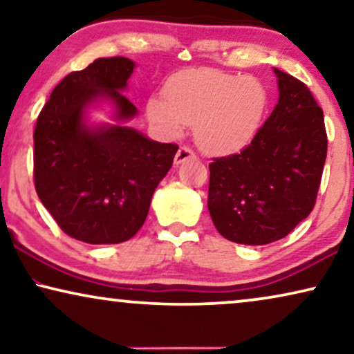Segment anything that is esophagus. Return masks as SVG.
I'll list each match as a JSON object with an SVG mask.
<instances>
[{
    "label": "esophagus",
    "mask_w": 354,
    "mask_h": 354,
    "mask_svg": "<svg viewBox=\"0 0 354 354\" xmlns=\"http://www.w3.org/2000/svg\"><path fill=\"white\" fill-rule=\"evenodd\" d=\"M190 159H196L195 153H193L188 147H180V148H178L177 154H176V158H174V162H176L177 166H178V164H182V162H185V161H190Z\"/></svg>",
    "instance_id": "obj_1"
}]
</instances>
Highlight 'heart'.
<instances>
[{"label": "heart", "mask_w": 354, "mask_h": 354, "mask_svg": "<svg viewBox=\"0 0 354 354\" xmlns=\"http://www.w3.org/2000/svg\"><path fill=\"white\" fill-rule=\"evenodd\" d=\"M268 108V88L254 77L190 69L167 82L166 98L148 100L147 114L166 137H180L185 125H195V142L203 153L232 156L254 142Z\"/></svg>", "instance_id": "b5f03b06"}]
</instances>
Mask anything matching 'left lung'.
I'll return each instance as SVG.
<instances>
[{
  "label": "left lung",
  "instance_id": "left-lung-1",
  "mask_svg": "<svg viewBox=\"0 0 354 354\" xmlns=\"http://www.w3.org/2000/svg\"><path fill=\"white\" fill-rule=\"evenodd\" d=\"M279 101L253 143L209 164L207 209L224 239L268 245L316 203L327 156L324 113L306 85L275 69Z\"/></svg>",
  "mask_w": 354,
  "mask_h": 354
}]
</instances>
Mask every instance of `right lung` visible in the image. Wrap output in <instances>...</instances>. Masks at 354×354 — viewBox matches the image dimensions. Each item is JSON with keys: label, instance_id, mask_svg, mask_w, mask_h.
Masks as SVG:
<instances>
[{"label": "right lung", "instance_id": "1", "mask_svg": "<svg viewBox=\"0 0 354 354\" xmlns=\"http://www.w3.org/2000/svg\"><path fill=\"white\" fill-rule=\"evenodd\" d=\"M135 69L129 57H100L66 75L43 106L33 132L37 195L72 239L122 243L147 219L153 193L178 147L124 122L138 111L122 91ZM113 106L114 124H88V111Z\"/></svg>", "mask_w": 354, "mask_h": 354}]
</instances>
